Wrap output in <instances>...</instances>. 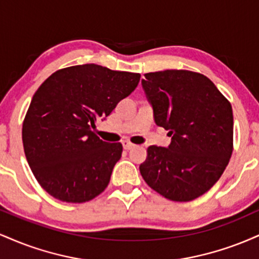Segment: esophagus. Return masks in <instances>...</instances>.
Here are the masks:
<instances>
[{
  "instance_id": "obj_1",
  "label": "esophagus",
  "mask_w": 259,
  "mask_h": 259,
  "mask_svg": "<svg viewBox=\"0 0 259 259\" xmlns=\"http://www.w3.org/2000/svg\"><path fill=\"white\" fill-rule=\"evenodd\" d=\"M123 147H124V150L129 151V150H132V148L135 147V145L130 144L129 141H124V142H123Z\"/></svg>"
}]
</instances>
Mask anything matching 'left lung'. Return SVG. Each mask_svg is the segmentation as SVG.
<instances>
[{
  "label": "left lung",
  "instance_id": "obj_1",
  "mask_svg": "<svg viewBox=\"0 0 259 259\" xmlns=\"http://www.w3.org/2000/svg\"><path fill=\"white\" fill-rule=\"evenodd\" d=\"M141 84L154 121L171 140L148 147L140 173L168 200H195L219 180L233 153L230 102L207 76L189 70L147 73Z\"/></svg>",
  "mask_w": 259,
  "mask_h": 259
}]
</instances>
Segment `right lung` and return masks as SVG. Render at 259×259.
I'll use <instances>...</instances> for the list:
<instances>
[{"label": "right lung", "mask_w": 259, "mask_h": 259, "mask_svg": "<svg viewBox=\"0 0 259 259\" xmlns=\"http://www.w3.org/2000/svg\"><path fill=\"white\" fill-rule=\"evenodd\" d=\"M140 76L97 64L74 65L37 89L23 123V145L32 173L50 195L81 203L106 189L123 146L102 141L94 130L135 90Z\"/></svg>", "instance_id": "1"}]
</instances>
